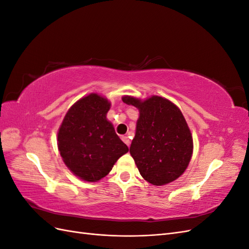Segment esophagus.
Segmentation results:
<instances>
[{"instance_id":"1","label":"esophagus","mask_w":249,"mask_h":249,"mask_svg":"<svg viewBox=\"0 0 249 249\" xmlns=\"http://www.w3.org/2000/svg\"><path fill=\"white\" fill-rule=\"evenodd\" d=\"M122 139H123V141L125 143L127 146L131 145V140H130L129 137H127V136H122Z\"/></svg>"}]
</instances>
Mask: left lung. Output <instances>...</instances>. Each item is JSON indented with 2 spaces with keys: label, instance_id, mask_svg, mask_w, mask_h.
Listing matches in <instances>:
<instances>
[{
  "label": "left lung",
  "instance_id": "obj_1",
  "mask_svg": "<svg viewBox=\"0 0 249 249\" xmlns=\"http://www.w3.org/2000/svg\"><path fill=\"white\" fill-rule=\"evenodd\" d=\"M123 102L139 110L130 154L141 177L154 186L169 184L187 169L193 138L177 105L162 96L145 100L124 95Z\"/></svg>",
  "mask_w": 249,
  "mask_h": 249
}]
</instances>
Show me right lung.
Returning a JSON list of instances; mask_svg holds the SVG:
<instances>
[{
	"instance_id": "obj_1",
	"label": "right lung",
	"mask_w": 249,
	"mask_h": 249,
	"mask_svg": "<svg viewBox=\"0 0 249 249\" xmlns=\"http://www.w3.org/2000/svg\"><path fill=\"white\" fill-rule=\"evenodd\" d=\"M111 103L90 93L77 101L65 114L58 130V149L64 164L85 182L106 177L129 148L107 119Z\"/></svg>"
}]
</instances>
